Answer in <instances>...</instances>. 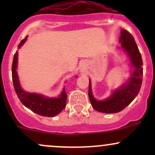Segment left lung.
<instances>
[{
	"label": "left lung",
	"instance_id": "left-lung-1",
	"mask_svg": "<svg viewBox=\"0 0 155 155\" xmlns=\"http://www.w3.org/2000/svg\"><path fill=\"white\" fill-rule=\"evenodd\" d=\"M122 49L127 53L134 68L128 81L114 91L112 95L104 101H97L92 95L91 82L89 83V98L92 108L96 111L106 114L117 113L123 110L134 100L140 91L143 76V61L135 39L126 30L121 31L120 38Z\"/></svg>",
	"mask_w": 155,
	"mask_h": 155
}]
</instances>
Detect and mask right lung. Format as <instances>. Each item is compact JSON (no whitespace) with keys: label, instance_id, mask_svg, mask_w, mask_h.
I'll return each mask as SVG.
<instances>
[{"label":"right lung","instance_id":"1","mask_svg":"<svg viewBox=\"0 0 155 155\" xmlns=\"http://www.w3.org/2000/svg\"><path fill=\"white\" fill-rule=\"evenodd\" d=\"M27 37L28 36L21 41L18 45L19 49L21 48L26 41ZM17 56H18V52L16 51L14 55L12 71L14 87L19 101L25 106L31 109L32 111L38 114L41 116L48 117L56 116L63 111L66 106L67 94L65 91V88L62 91L60 97H54V98H51V97L49 98L40 94L30 93V92L24 91L20 87L17 70H16L17 67V58H18Z\"/></svg>","mask_w":155,"mask_h":155}]
</instances>
